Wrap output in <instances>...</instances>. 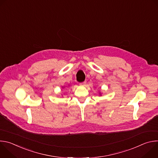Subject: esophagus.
<instances>
[{
	"label": "esophagus",
	"instance_id": "1",
	"mask_svg": "<svg viewBox=\"0 0 158 158\" xmlns=\"http://www.w3.org/2000/svg\"><path fill=\"white\" fill-rule=\"evenodd\" d=\"M85 84H86V81H84V82L80 83V85H84Z\"/></svg>",
	"mask_w": 158,
	"mask_h": 158
}]
</instances>
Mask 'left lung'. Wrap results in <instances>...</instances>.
Returning a JSON list of instances; mask_svg holds the SVG:
<instances>
[{
	"label": "left lung",
	"mask_w": 158,
	"mask_h": 158,
	"mask_svg": "<svg viewBox=\"0 0 158 158\" xmlns=\"http://www.w3.org/2000/svg\"><path fill=\"white\" fill-rule=\"evenodd\" d=\"M99 94H100V95H101V93H99Z\"/></svg>",
	"instance_id": "1"
}]
</instances>
